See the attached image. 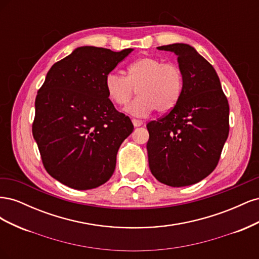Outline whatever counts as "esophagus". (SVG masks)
<instances>
[{
  "instance_id": "obj_1",
  "label": "esophagus",
  "mask_w": 259,
  "mask_h": 259,
  "mask_svg": "<svg viewBox=\"0 0 259 259\" xmlns=\"http://www.w3.org/2000/svg\"><path fill=\"white\" fill-rule=\"evenodd\" d=\"M132 122H133V124H134L135 127L142 126V125L144 124V122L142 120H137V119H132Z\"/></svg>"
}]
</instances>
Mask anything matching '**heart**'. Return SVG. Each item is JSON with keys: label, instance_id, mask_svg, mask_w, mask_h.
<instances>
[{"label": "heart", "instance_id": "1", "mask_svg": "<svg viewBox=\"0 0 259 259\" xmlns=\"http://www.w3.org/2000/svg\"><path fill=\"white\" fill-rule=\"evenodd\" d=\"M137 89L138 97L124 108L134 116H146L155 109L167 112L182 96L184 88L183 71L177 65L155 57H142L131 62L126 76L109 72L105 79V90L112 103L124 106Z\"/></svg>", "mask_w": 259, "mask_h": 259}]
</instances>
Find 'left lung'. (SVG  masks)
I'll list each match as a JSON object with an SVG mask.
<instances>
[{
  "mask_svg": "<svg viewBox=\"0 0 259 259\" xmlns=\"http://www.w3.org/2000/svg\"><path fill=\"white\" fill-rule=\"evenodd\" d=\"M158 50L173 52L184 75L178 103L158 121L147 124L149 167L170 187L197 184L217 166L229 134V105L209 62L189 44Z\"/></svg>",
  "mask_w": 259,
  "mask_h": 259,
  "instance_id": "obj_1",
  "label": "left lung"
}]
</instances>
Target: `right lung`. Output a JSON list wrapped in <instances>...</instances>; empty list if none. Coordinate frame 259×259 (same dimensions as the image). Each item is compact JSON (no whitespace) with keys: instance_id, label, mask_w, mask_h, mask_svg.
<instances>
[{"instance_id":"right-lung-1","label":"right lung","mask_w":259,"mask_h":259,"mask_svg":"<svg viewBox=\"0 0 259 259\" xmlns=\"http://www.w3.org/2000/svg\"><path fill=\"white\" fill-rule=\"evenodd\" d=\"M133 51L77 48L52 66L37 92L32 134L43 165L72 189L107 183L117 150L134 130L105 90L106 75Z\"/></svg>"}]
</instances>
